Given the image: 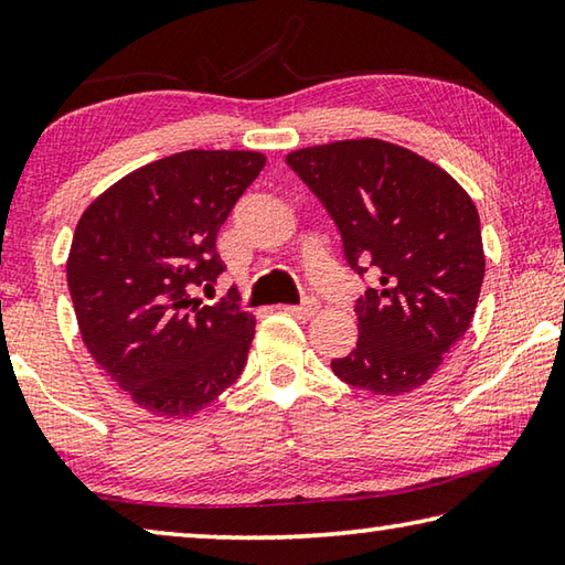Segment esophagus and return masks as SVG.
Returning a JSON list of instances; mask_svg holds the SVG:
<instances>
[{
	"instance_id": "obj_1",
	"label": "esophagus",
	"mask_w": 565,
	"mask_h": 565,
	"mask_svg": "<svg viewBox=\"0 0 565 565\" xmlns=\"http://www.w3.org/2000/svg\"><path fill=\"white\" fill-rule=\"evenodd\" d=\"M284 311L289 313V317H296V319H311L313 313L319 311V301L317 299H303L301 303H296V306H286Z\"/></svg>"
}]
</instances>
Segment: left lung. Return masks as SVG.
<instances>
[{
    "label": "left lung",
    "mask_w": 565,
    "mask_h": 565,
    "mask_svg": "<svg viewBox=\"0 0 565 565\" xmlns=\"http://www.w3.org/2000/svg\"><path fill=\"white\" fill-rule=\"evenodd\" d=\"M337 224L353 271L376 276L353 311L359 341L331 361L349 386L414 391L471 327L486 256L476 204L441 167L381 139L286 157Z\"/></svg>",
    "instance_id": "obj_1"
}]
</instances>
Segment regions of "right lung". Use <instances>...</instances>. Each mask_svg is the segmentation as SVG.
<instances>
[{
  "mask_svg": "<svg viewBox=\"0 0 565 565\" xmlns=\"http://www.w3.org/2000/svg\"><path fill=\"white\" fill-rule=\"evenodd\" d=\"M264 164L259 151H179L119 179L76 224L66 281L82 339L151 414L194 416L242 376L254 317L234 291L218 303L191 291L224 271L216 234Z\"/></svg>",
  "mask_w": 565,
  "mask_h": 565,
  "instance_id": "1",
  "label": "right lung"
}]
</instances>
